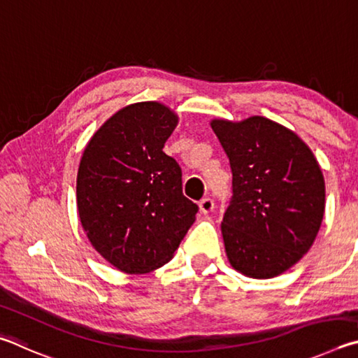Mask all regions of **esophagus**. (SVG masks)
<instances>
[{
  "label": "esophagus",
  "instance_id": "34e87169",
  "mask_svg": "<svg viewBox=\"0 0 358 358\" xmlns=\"http://www.w3.org/2000/svg\"><path fill=\"white\" fill-rule=\"evenodd\" d=\"M214 209V201H212L210 198H204L199 201V210L203 212V214H209Z\"/></svg>",
  "mask_w": 358,
  "mask_h": 358
}]
</instances>
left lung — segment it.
Returning <instances> with one entry per match:
<instances>
[{"label": "left lung", "mask_w": 358, "mask_h": 358, "mask_svg": "<svg viewBox=\"0 0 358 358\" xmlns=\"http://www.w3.org/2000/svg\"><path fill=\"white\" fill-rule=\"evenodd\" d=\"M233 171L222 234L229 264L250 278L286 272L311 248L325 209V182L296 131L264 116L212 119Z\"/></svg>", "instance_id": "left-lung-1"}]
</instances>
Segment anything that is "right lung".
I'll list each match as a JSON object with an SVG mask.
<instances>
[{"label":"right lung","mask_w":358,"mask_h":358,"mask_svg":"<svg viewBox=\"0 0 358 358\" xmlns=\"http://www.w3.org/2000/svg\"><path fill=\"white\" fill-rule=\"evenodd\" d=\"M179 117L160 102L124 106L100 125L81 155L77 208L96 252L130 275L173 258L198 206L182 195V171L163 152Z\"/></svg>","instance_id":"obj_1"}]
</instances>
